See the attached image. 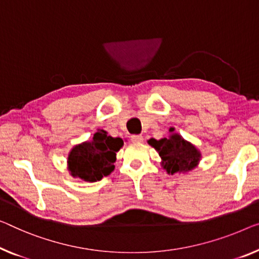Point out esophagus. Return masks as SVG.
I'll return each instance as SVG.
<instances>
[{
	"label": "esophagus",
	"instance_id": "obj_1",
	"mask_svg": "<svg viewBox=\"0 0 259 259\" xmlns=\"http://www.w3.org/2000/svg\"><path fill=\"white\" fill-rule=\"evenodd\" d=\"M143 140H144V138H143L142 135H133V136H131V142L136 143V144H138V143H142Z\"/></svg>",
	"mask_w": 259,
	"mask_h": 259
}]
</instances>
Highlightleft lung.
I'll return each mask as SVG.
<instances>
[{
    "label": "left lung",
    "mask_w": 259,
    "mask_h": 259,
    "mask_svg": "<svg viewBox=\"0 0 259 259\" xmlns=\"http://www.w3.org/2000/svg\"><path fill=\"white\" fill-rule=\"evenodd\" d=\"M168 131V137L159 141L151 138L148 141V144L159 153L160 165L167 175H186L198 167L202 157L201 152L194 144L175 133V128H169Z\"/></svg>",
    "instance_id": "1"
}]
</instances>
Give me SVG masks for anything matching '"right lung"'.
Listing matches in <instances>:
<instances>
[{"instance_id": "1", "label": "right lung", "mask_w": 259, "mask_h": 259, "mask_svg": "<svg viewBox=\"0 0 259 259\" xmlns=\"http://www.w3.org/2000/svg\"><path fill=\"white\" fill-rule=\"evenodd\" d=\"M123 146L119 137H111L98 129L91 141L76 144L67 156V169L73 178L95 183L109 176L115 168L116 152Z\"/></svg>"}]
</instances>
